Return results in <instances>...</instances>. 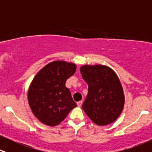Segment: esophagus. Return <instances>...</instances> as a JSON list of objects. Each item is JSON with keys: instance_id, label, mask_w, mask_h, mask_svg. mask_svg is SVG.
Wrapping results in <instances>:
<instances>
[{"instance_id": "1", "label": "esophagus", "mask_w": 152, "mask_h": 152, "mask_svg": "<svg viewBox=\"0 0 152 152\" xmlns=\"http://www.w3.org/2000/svg\"><path fill=\"white\" fill-rule=\"evenodd\" d=\"M76 104H77V106H78V107H81V106H82V101L78 102L76 103Z\"/></svg>"}]
</instances>
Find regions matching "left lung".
I'll return each mask as SVG.
<instances>
[{"instance_id":"8db88e82","label":"left lung","mask_w":152,"mask_h":152,"mask_svg":"<svg viewBox=\"0 0 152 152\" xmlns=\"http://www.w3.org/2000/svg\"><path fill=\"white\" fill-rule=\"evenodd\" d=\"M81 74L88 85V93L82 108L97 126L115 121L123 111L125 96L118 76L104 65H83Z\"/></svg>"}]
</instances>
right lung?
I'll list each match as a JSON object with an SVG mask.
<instances>
[{
    "label": "right lung",
    "instance_id": "add662e5",
    "mask_svg": "<svg viewBox=\"0 0 152 152\" xmlns=\"http://www.w3.org/2000/svg\"><path fill=\"white\" fill-rule=\"evenodd\" d=\"M76 70L73 63L55 61L45 66L35 76L28 91V102L41 123L57 126L76 107L70 90L65 86L67 79Z\"/></svg>",
    "mask_w": 152,
    "mask_h": 152
}]
</instances>
